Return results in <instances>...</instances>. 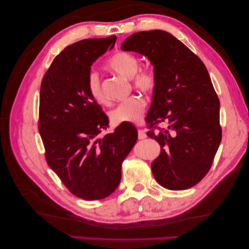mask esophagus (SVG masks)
Masks as SVG:
<instances>
[{"instance_id": "1", "label": "esophagus", "mask_w": 249, "mask_h": 249, "mask_svg": "<svg viewBox=\"0 0 249 249\" xmlns=\"http://www.w3.org/2000/svg\"><path fill=\"white\" fill-rule=\"evenodd\" d=\"M138 138L139 139H145L146 138V133L141 129H138Z\"/></svg>"}]
</instances>
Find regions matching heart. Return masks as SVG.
<instances>
[{"instance_id": "heart-1", "label": "heart", "mask_w": 249, "mask_h": 249, "mask_svg": "<svg viewBox=\"0 0 249 249\" xmlns=\"http://www.w3.org/2000/svg\"><path fill=\"white\" fill-rule=\"evenodd\" d=\"M113 71L131 78L134 87L143 92L152 93L157 86V78L153 71L148 69H138L139 59L126 52H118L113 55L107 63ZM87 90L92 100L99 104L108 102L102 88L100 74L96 71H90L87 78ZM146 107V101L141 94H133L120 102L111 112L113 124H120L124 123L136 124L141 119Z\"/></svg>"}]
</instances>
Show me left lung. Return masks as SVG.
Wrapping results in <instances>:
<instances>
[{
  "mask_svg": "<svg viewBox=\"0 0 249 249\" xmlns=\"http://www.w3.org/2000/svg\"><path fill=\"white\" fill-rule=\"evenodd\" d=\"M123 51L146 56L157 86L147 112V136L161 146L152 163L156 180L169 190H185L209 172L221 142L220 103L201 60L175 36L162 30L137 32ZM169 123L168 129L156 124Z\"/></svg>",
  "mask_w": 249,
  "mask_h": 249,
  "instance_id": "left-lung-1",
  "label": "left lung"
}]
</instances>
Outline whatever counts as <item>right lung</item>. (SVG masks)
Segmentation results:
<instances>
[{
	"mask_svg": "<svg viewBox=\"0 0 249 249\" xmlns=\"http://www.w3.org/2000/svg\"><path fill=\"white\" fill-rule=\"evenodd\" d=\"M116 41L83 39L66 47L44 73L39 97L38 130L46 160L76 196L97 200L115 191L122 164L137 141V130L120 124L113 133L97 137L109 118L87 90L92 63Z\"/></svg>",
	"mask_w": 249,
	"mask_h": 249,
	"instance_id": "1",
	"label": "right lung"
}]
</instances>
